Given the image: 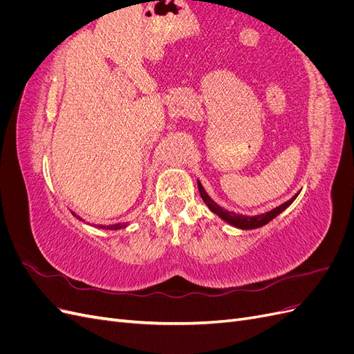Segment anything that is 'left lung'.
<instances>
[{"label": "left lung", "mask_w": 354, "mask_h": 354, "mask_svg": "<svg viewBox=\"0 0 354 354\" xmlns=\"http://www.w3.org/2000/svg\"><path fill=\"white\" fill-rule=\"evenodd\" d=\"M198 189H199V194H201L202 201L207 203V207H208L214 214H217V216H218L221 220L229 223L230 226H234V227L242 229V230H251V229H257V227L264 226V224L272 221L274 217L279 216V214H281L282 211H285V209L295 201V198L298 196V194L294 195L291 199L283 202L282 205L276 207L274 209H272V211H269V212L259 214V216H242V214H236V212H233V211H227V209L221 208L220 205H217V203L214 202V201L208 196V194L205 192V189L202 187L199 180H198Z\"/></svg>", "instance_id": "obj_1"}]
</instances>
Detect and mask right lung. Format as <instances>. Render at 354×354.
Segmentation results:
<instances>
[{
	"mask_svg": "<svg viewBox=\"0 0 354 354\" xmlns=\"http://www.w3.org/2000/svg\"><path fill=\"white\" fill-rule=\"evenodd\" d=\"M73 214V212H72ZM75 216V214H73ZM80 218V217H78ZM81 220V218H80ZM127 224H121V223H116V224H109V226H97V227H100V229H109V230H118V229H122V227H125Z\"/></svg>",
	"mask_w": 354,
	"mask_h": 354,
	"instance_id": "add662e5",
	"label": "right lung"
}]
</instances>
